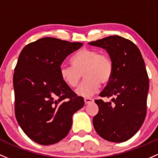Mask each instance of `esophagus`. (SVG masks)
I'll use <instances>...</instances> for the list:
<instances>
[{
	"instance_id": "esophagus-1",
	"label": "esophagus",
	"mask_w": 158,
	"mask_h": 158,
	"mask_svg": "<svg viewBox=\"0 0 158 158\" xmlns=\"http://www.w3.org/2000/svg\"><path fill=\"white\" fill-rule=\"evenodd\" d=\"M93 99L92 98H89V97H86V98H84V103L85 104H88L91 103V102L93 101Z\"/></svg>"
}]
</instances>
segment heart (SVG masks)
Returning <instances> with one entry per match:
<instances>
[{
  "label": "heart",
  "instance_id": "b5f03b06",
  "mask_svg": "<svg viewBox=\"0 0 158 158\" xmlns=\"http://www.w3.org/2000/svg\"><path fill=\"white\" fill-rule=\"evenodd\" d=\"M72 66L61 64L59 74L61 80L71 87H77L82 74L85 77L77 87L79 96L89 97L98 90L100 84H106L113 75V64L106 55L100 54L97 50L83 48L71 58Z\"/></svg>",
  "mask_w": 158,
  "mask_h": 158
}]
</instances>
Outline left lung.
<instances>
[{"label": "left lung", "instance_id": "1", "mask_svg": "<svg viewBox=\"0 0 158 158\" xmlns=\"http://www.w3.org/2000/svg\"><path fill=\"white\" fill-rule=\"evenodd\" d=\"M89 44L106 50L113 64V75L100 94L112 102L96 100L99 112L93 118L97 134L112 142L130 139L141 127L147 113L149 79L141 52L135 44L110 35Z\"/></svg>", "mask_w": 158, "mask_h": 158}]
</instances>
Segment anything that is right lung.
Here are the masks:
<instances>
[{
	"label": "right lung",
	"mask_w": 158,
	"mask_h": 158,
	"mask_svg": "<svg viewBox=\"0 0 158 158\" xmlns=\"http://www.w3.org/2000/svg\"><path fill=\"white\" fill-rule=\"evenodd\" d=\"M81 43L44 37L26 45L14 69L15 115L26 135L49 145L69 132L72 116L84 105L59 74V67Z\"/></svg>",
	"instance_id": "1"
}]
</instances>
